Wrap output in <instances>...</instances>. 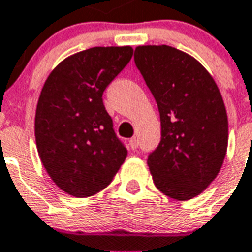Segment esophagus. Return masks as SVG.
I'll return each mask as SVG.
<instances>
[{"label": "esophagus", "mask_w": 252, "mask_h": 252, "mask_svg": "<svg viewBox=\"0 0 252 252\" xmlns=\"http://www.w3.org/2000/svg\"><path fill=\"white\" fill-rule=\"evenodd\" d=\"M129 147H131V150H137V147H139V140L136 139V137H133V139H131L129 140Z\"/></svg>", "instance_id": "1"}]
</instances>
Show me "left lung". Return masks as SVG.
<instances>
[{"label":"left lung","mask_w":252,"mask_h":252,"mask_svg":"<svg viewBox=\"0 0 252 252\" xmlns=\"http://www.w3.org/2000/svg\"><path fill=\"white\" fill-rule=\"evenodd\" d=\"M135 64L160 113L161 139L147 160L155 186L189 200L211 184L224 160L228 121L220 92L199 61L172 46H137Z\"/></svg>","instance_id":"1"}]
</instances>
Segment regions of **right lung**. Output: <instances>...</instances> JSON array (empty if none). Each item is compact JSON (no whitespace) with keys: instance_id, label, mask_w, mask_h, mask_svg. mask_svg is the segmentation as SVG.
<instances>
[{"instance_id":"right-lung-1","label":"right lung","mask_w":252,"mask_h":252,"mask_svg":"<svg viewBox=\"0 0 252 252\" xmlns=\"http://www.w3.org/2000/svg\"><path fill=\"white\" fill-rule=\"evenodd\" d=\"M131 46H94L65 59L46 79L36 111L37 150L52 180L76 197L111 183L126 148L102 93L131 61Z\"/></svg>"}]
</instances>
